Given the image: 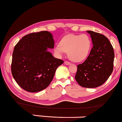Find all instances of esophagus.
Masks as SVG:
<instances>
[{
  "label": "esophagus",
  "mask_w": 122,
  "mask_h": 122,
  "mask_svg": "<svg viewBox=\"0 0 122 122\" xmlns=\"http://www.w3.org/2000/svg\"><path fill=\"white\" fill-rule=\"evenodd\" d=\"M64 64H66V65H67V66H68V65H70V64H71V63H69V61H64Z\"/></svg>",
  "instance_id": "34e87169"
}]
</instances>
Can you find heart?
<instances>
[{"label":"heart","instance_id":"heart-1","mask_svg":"<svg viewBox=\"0 0 122 122\" xmlns=\"http://www.w3.org/2000/svg\"><path fill=\"white\" fill-rule=\"evenodd\" d=\"M91 45V39L86 34H69L61 39L60 44L55 46L54 51L59 55L68 52L69 59L80 62L88 56Z\"/></svg>","mask_w":122,"mask_h":122}]
</instances>
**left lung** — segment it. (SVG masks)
Masks as SVG:
<instances>
[{
  "mask_svg": "<svg viewBox=\"0 0 122 122\" xmlns=\"http://www.w3.org/2000/svg\"><path fill=\"white\" fill-rule=\"evenodd\" d=\"M87 32L93 47L86 61L77 66L75 79L81 86L95 88L105 83L113 72L114 53L107 37L94 31Z\"/></svg>",
  "mask_w": 122,
  "mask_h": 122,
  "instance_id": "obj_1",
  "label": "left lung"
}]
</instances>
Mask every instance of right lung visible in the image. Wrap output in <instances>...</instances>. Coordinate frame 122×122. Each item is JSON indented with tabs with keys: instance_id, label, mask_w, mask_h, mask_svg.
Masks as SVG:
<instances>
[{
	"instance_id": "obj_1",
	"label": "right lung",
	"mask_w": 122,
	"mask_h": 122,
	"mask_svg": "<svg viewBox=\"0 0 122 122\" xmlns=\"http://www.w3.org/2000/svg\"><path fill=\"white\" fill-rule=\"evenodd\" d=\"M54 42L51 33L41 31L23 36L15 46L11 71L23 90L37 92L50 85L57 68L64 62L48 51L54 49Z\"/></svg>"
}]
</instances>
